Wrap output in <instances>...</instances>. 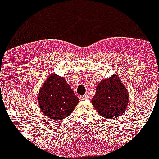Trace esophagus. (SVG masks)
I'll return each mask as SVG.
<instances>
[{
  "mask_svg": "<svg viewBox=\"0 0 159 159\" xmlns=\"http://www.w3.org/2000/svg\"><path fill=\"white\" fill-rule=\"evenodd\" d=\"M89 98V96L88 95H81V97H80V99L81 100H84V99H88V98Z\"/></svg>",
  "mask_w": 159,
  "mask_h": 159,
  "instance_id": "34e87169",
  "label": "esophagus"
}]
</instances>
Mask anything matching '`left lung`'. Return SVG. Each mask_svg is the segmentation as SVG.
<instances>
[{
    "label": "left lung",
    "mask_w": 159,
    "mask_h": 159,
    "mask_svg": "<svg viewBox=\"0 0 159 159\" xmlns=\"http://www.w3.org/2000/svg\"><path fill=\"white\" fill-rule=\"evenodd\" d=\"M129 102V93L118 75L103 79L96 87L92 103L99 115L114 119L125 112Z\"/></svg>",
    "instance_id": "1"
}]
</instances>
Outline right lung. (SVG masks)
Returning a JSON list of instances; mask_svg holds the SVG:
<instances>
[{
  "label": "right lung",
  "instance_id": "obj_1",
  "mask_svg": "<svg viewBox=\"0 0 159 159\" xmlns=\"http://www.w3.org/2000/svg\"><path fill=\"white\" fill-rule=\"evenodd\" d=\"M39 109L44 116L61 120L71 114L79 98L64 77L55 73L49 75L37 95Z\"/></svg>",
  "mask_w": 159,
  "mask_h": 159
}]
</instances>
